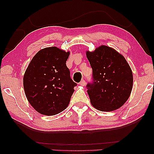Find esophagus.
<instances>
[{"mask_svg": "<svg viewBox=\"0 0 154 154\" xmlns=\"http://www.w3.org/2000/svg\"><path fill=\"white\" fill-rule=\"evenodd\" d=\"M86 84V82L85 80H82V81L80 82V85H81V86H85Z\"/></svg>", "mask_w": 154, "mask_h": 154, "instance_id": "obj_1", "label": "esophagus"}]
</instances>
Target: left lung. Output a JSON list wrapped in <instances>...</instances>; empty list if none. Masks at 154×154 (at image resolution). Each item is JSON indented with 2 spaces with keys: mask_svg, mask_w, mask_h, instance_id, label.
Segmentation results:
<instances>
[{
  "mask_svg": "<svg viewBox=\"0 0 154 154\" xmlns=\"http://www.w3.org/2000/svg\"><path fill=\"white\" fill-rule=\"evenodd\" d=\"M92 69V81L86 85L92 106L111 111L123 106L131 93L133 76L123 55L113 48L102 45L86 52Z\"/></svg>",
  "mask_w": 154,
  "mask_h": 154,
  "instance_id": "1",
  "label": "left lung"
}]
</instances>
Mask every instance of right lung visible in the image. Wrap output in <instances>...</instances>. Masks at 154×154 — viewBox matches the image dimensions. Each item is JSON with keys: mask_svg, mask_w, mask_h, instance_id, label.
<instances>
[{"mask_svg": "<svg viewBox=\"0 0 154 154\" xmlns=\"http://www.w3.org/2000/svg\"><path fill=\"white\" fill-rule=\"evenodd\" d=\"M69 52L46 48L35 54L25 71L23 83L30 104L41 114L53 116L66 108L77 83L66 62Z\"/></svg>", "mask_w": 154, "mask_h": 154, "instance_id": "obj_1", "label": "right lung"}]
</instances>
